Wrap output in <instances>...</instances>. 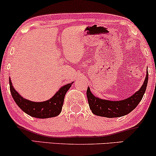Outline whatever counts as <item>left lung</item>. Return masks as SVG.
I'll return each mask as SVG.
<instances>
[{
  "label": "left lung",
  "mask_w": 156,
  "mask_h": 156,
  "mask_svg": "<svg viewBox=\"0 0 156 156\" xmlns=\"http://www.w3.org/2000/svg\"><path fill=\"white\" fill-rule=\"evenodd\" d=\"M147 81L148 72L147 71L145 80L140 89L130 98L119 101H106L96 98L93 95L90 89L88 87L87 95L89 108L92 110L93 114L100 117L113 118L126 115L131 112L141 101L146 91Z\"/></svg>",
  "instance_id": "left-lung-1"
}]
</instances>
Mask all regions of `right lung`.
<instances>
[{"label":"right lung","mask_w":156,"mask_h":156,"mask_svg":"<svg viewBox=\"0 0 156 156\" xmlns=\"http://www.w3.org/2000/svg\"><path fill=\"white\" fill-rule=\"evenodd\" d=\"M73 83H68L62 87L55 93V95L48 101L37 103L28 101L21 97L14 89L12 81L9 79L10 92L17 105L28 115L40 119L54 117L60 114L63 106L64 96Z\"/></svg>","instance_id":"add662e5"}]
</instances>
